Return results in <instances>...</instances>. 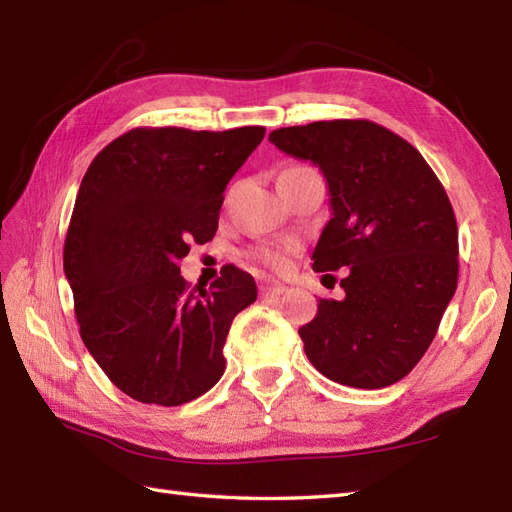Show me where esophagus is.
<instances>
[{"instance_id":"esophagus-1","label":"esophagus","mask_w":512,"mask_h":512,"mask_svg":"<svg viewBox=\"0 0 512 512\" xmlns=\"http://www.w3.org/2000/svg\"><path fill=\"white\" fill-rule=\"evenodd\" d=\"M288 288L284 284H262L259 286V292H262L264 297H277V295H284Z\"/></svg>"}]
</instances>
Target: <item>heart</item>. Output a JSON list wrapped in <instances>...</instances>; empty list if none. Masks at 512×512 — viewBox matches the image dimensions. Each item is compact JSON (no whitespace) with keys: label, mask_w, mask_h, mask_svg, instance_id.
<instances>
[{"label":"heart","mask_w":512,"mask_h":512,"mask_svg":"<svg viewBox=\"0 0 512 512\" xmlns=\"http://www.w3.org/2000/svg\"><path fill=\"white\" fill-rule=\"evenodd\" d=\"M299 169H308V167H292V169H286L284 173L299 171ZM255 259L270 270H284L288 266V248H259L255 253Z\"/></svg>","instance_id":"obj_1"}]
</instances>
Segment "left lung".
Here are the masks:
<instances>
[{"label": "left lung", "instance_id": "1", "mask_svg": "<svg viewBox=\"0 0 512 512\" xmlns=\"http://www.w3.org/2000/svg\"><path fill=\"white\" fill-rule=\"evenodd\" d=\"M317 165L332 217L314 248L323 277L345 270V299H319L299 328L310 363L334 383L380 389L427 352L458 288V224L442 182L405 138L363 118L281 127L268 136Z\"/></svg>", "mask_w": 512, "mask_h": 512}]
</instances>
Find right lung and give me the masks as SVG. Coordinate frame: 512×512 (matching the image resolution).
I'll use <instances>...</instances> for the list:
<instances>
[{
  "label": "right lung",
  "instance_id": "add662e5",
  "mask_svg": "<svg viewBox=\"0 0 512 512\" xmlns=\"http://www.w3.org/2000/svg\"><path fill=\"white\" fill-rule=\"evenodd\" d=\"M264 134L136 127L85 171L63 270L85 347L138 402L178 407L224 374L226 336L257 299L255 279L224 266L209 290H191L178 264L191 242L213 239L226 184Z\"/></svg>",
  "mask_w": 512,
  "mask_h": 512
}]
</instances>
